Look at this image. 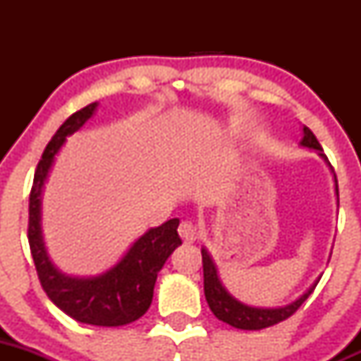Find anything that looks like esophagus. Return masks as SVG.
I'll return each instance as SVG.
<instances>
[{"label": "esophagus", "instance_id": "esophagus-1", "mask_svg": "<svg viewBox=\"0 0 361 361\" xmlns=\"http://www.w3.org/2000/svg\"><path fill=\"white\" fill-rule=\"evenodd\" d=\"M178 232H180L181 239L187 243H194L195 239L199 238V227L197 224H194L192 220H183L178 227Z\"/></svg>", "mask_w": 361, "mask_h": 361}]
</instances>
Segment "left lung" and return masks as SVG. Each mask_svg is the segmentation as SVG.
I'll list each match as a JSON object with an SVG mask.
<instances>
[{"label":"left lung","mask_w":361,"mask_h":361,"mask_svg":"<svg viewBox=\"0 0 361 361\" xmlns=\"http://www.w3.org/2000/svg\"><path fill=\"white\" fill-rule=\"evenodd\" d=\"M304 137H302L300 145L302 147L312 148V150H318L319 155L326 160L325 154H323V148L319 145V141L316 140V136L312 134V130L309 127H304ZM336 194L338 199V187H337V178H336ZM202 253V269H204V295H206V300L209 309L213 311V314L218 319H221L224 323H228L234 329L241 330H262L267 329V326L276 325V323H281L285 319H288L290 316L300 307L305 302V298L312 293V290L316 288L318 281L311 286L302 297H298L297 300L292 304L285 305V307H272V309H264V307H251V305L243 304V302L235 300L227 290L221 286L220 278H218L216 267H214L213 260H211L209 253L206 250H201Z\"/></svg>","instance_id":"8db88e82"}]
</instances>
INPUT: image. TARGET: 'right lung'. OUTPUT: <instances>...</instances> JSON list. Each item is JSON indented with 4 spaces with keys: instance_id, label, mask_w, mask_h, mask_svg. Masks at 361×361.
Wrapping results in <instances>:
<instances>
[{
    "instance_id": "1",
    "label": "right lung",
    "mask_w": 361,
    "mask_h": 361,
    "mask_svg": "<svg viewBox=\"0 0 361 361\" xmlns=\"http://www.w3.org/2000/svg\"><path fill=\"white\" fill-rule=\"evenodd\" d=\"M96 106L97 103H90L73 113L47 145L36 167L29 195L27 239L39 283L61 311L87 325L122 326L136 322L150 307L159 271L169 255L181 245L178 235L180 220L173 218L160 227L145 232L130 246L126 257L101 276L73 278L54 267L43 245L39 224L43 183L66 136L76 133L94 115Z\"/></svg>"
}]
</instances>
